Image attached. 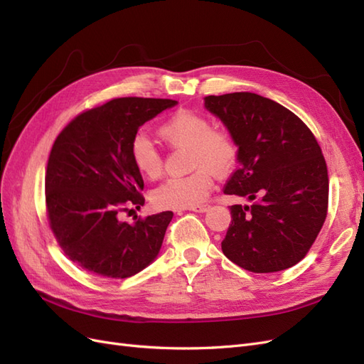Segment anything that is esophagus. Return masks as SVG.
I'll return each instance as SVG.
<instances>
[{
	"label": "esophagus",
	"instance_id": "obj_1",
	"mask_svg": "<svg viewBox=\"0 0 364 364\" xmlns=\"http://www.w3.org/2000/svg\"><path fill=\"white\" fill-rule=\"evenodd\" d=\"M209 209V205H197V206H193V208H188V211H194V213H206ZM181 214V211H179Z\"/></svg>",
	"mask_w": 364,
	"mask_h": 364
}]
</instances>
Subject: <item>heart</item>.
Listing matches in <instances>:
<instances>
[{"instance_id":"obj_1","label":"heart","mask_w":364,"mask_h":364,"mask_svg":"<svg viewBox=\"0 0 364 364\" xmlns=\"http://www.w3.org/2000/svg\"><path fill=\"white\" fill-rule=\"evenodd\" d=\"M159 138L171 147H186L193 173L171 178L151 193V202L161 209H186L203 203L213 188V171L223 176L237 161V144L229 132L211 129L209 119L193 111H178L158 129ZM130 158L141 176L156 179L162 171L158 150L146 136L132 141Z\"/></svg>"}]
</instances>
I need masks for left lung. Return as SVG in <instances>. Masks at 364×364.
Here are the masks:
<instances>
[{
    "label": "left lung",
    "instance_id": "1",
    "mask_svg": "<svg viewBox=\"0 0 364 364\" xmlns=\"http://www.w3.org/2000/svg\"><path fill=\"white\" fill-rule=\"evenodd\" d=\"M203 100L238 147V168L225 194L252 202L229 208L232 222L222 241L223 253L253 273L293 267L326 218L328 170L314 135L287 107L258 94Z\"/></svg>",
    "mask_w": 364,
    "mask_h": 364
}]
</instances>
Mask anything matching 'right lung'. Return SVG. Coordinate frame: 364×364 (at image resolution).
Here are the masks:
<instances>
[{
  "label": "right lung",
  "mask_w": 364,
  "mask_h": 364,
  "mask_svg": "<svg viewBox=\"0 0 364 364\" xmlns=\"http://www.w3.org/2000/svg\"><path fill=\"white\" fill-rule=\"evenodd\" d=\"M176 105L168 98H115L75 117L54 141L46 176L48 220L63 252L82 269L124 279L159 255L173 213L132 225L118 214L144 205L132 141L146 121Z\"/></svg>",
  "instance_id": "1"
}]
</instances>
